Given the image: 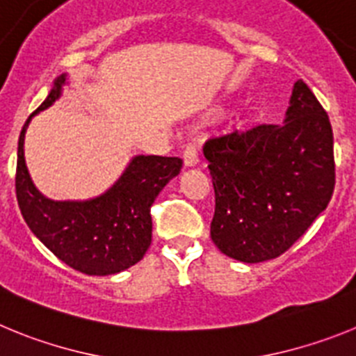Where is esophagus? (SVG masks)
<instances>
[{
	"label": "esophagus",
	"mask_w": 356,
	"mask_h": 356,
	"mask_svg": "<svg viewBox=\"0 0 356 356\" xmlns=\"http://www.w3.org/2000/svg\"><path fill=\"white\" fill-rule=\"evenodd\" d=\"M197 162H200V159H197L196 147L187 146V149L184 151V165L185 168H194V165H197Z\"/></svg>",
	"instance_id": "34e87169"
}]
</instances>
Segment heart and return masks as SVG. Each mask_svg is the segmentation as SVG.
Masks as SVG:
<instances>
[{
	"label": "heart",
	"instance_id": "b5f03b06",
	"mask_svg": "<svg viewBox=\"0 0 356 356\" xmlns=\"http://www.w3.org/2000/svg\"><path fill=\"white\" fill-rule=\"evenodd\" d=\"M222 108H216V112H221ZM250 119H251V115L248 114H241V115H237V118L234 119V122H232V130H242V128L246 127L248 122H250Z\"/></svg>",
	"mask_w": 356,
	"mask_h": 356
}]
</instances>
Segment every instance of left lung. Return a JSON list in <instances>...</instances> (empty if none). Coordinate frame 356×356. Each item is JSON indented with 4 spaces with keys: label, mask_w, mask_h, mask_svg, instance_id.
Segmentation results:
<instances>
[{
    "label": "left lung",
    "mask_w": 356,
    "mask_h": 356,
    "mask_svg": "<svg viewBox=\"0 0 356 356\" xmlns=\"http://www.w3.org/2000/svg\"><path fill=\"white\" fill-rule=\"evenodd\" d=\"M203 153L216 191L210 237L238 262L285 253L332 200V124L303 80L292 87L284 124L234 131L209 140Z\"/></svg>",
    "instance_id": "left-lung-1"
}]
</instances>
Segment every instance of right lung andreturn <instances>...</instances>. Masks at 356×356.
Returning <instances> with one entry per match:
<instances>
[{
  "instance_id": "right-lung-1",
  "label": "right lung",
  "mask_w": 356,
  "mask_h": 356,
  "mask_svg": "<svg viewBox=\"0 0 356 356\" xmlns=\"http://www.w3.org/2000/svg\"><path fill=\"white\" fill-rule=\"evenodd\" d=\"M69 85L67 72L53 81L48 97L24 122L17 144L15 194L31 234L55 257L76 271L110 276L127 271L151 244L149 209L169 181L178 176V156L135 155L118 180L89 200H51L31 180L24 160V135L31 118L49 108Z\"/></svg>"
}]
</instances>
